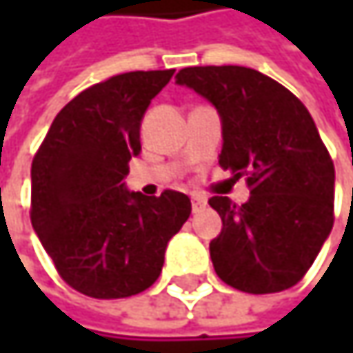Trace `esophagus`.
<instances>
[{
  "mask_svg": "<svg viewBox=\"0 0 353 353\" xmlns=\"http://www.w3.org/2000/svg\"><path fill=\"white\" fill-rule=\"evenodd\" d=\"M204 206H206V198H202V196H192V210H194V212L202 210Z\"/></svg>",
  "mask_w": 353,
  "mask_h": 353,
  "instance_id": "1",
  "label": "esophagus"
}]
</instances>
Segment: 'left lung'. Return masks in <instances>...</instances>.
<instances>
[{"label":"left lung","mask_w":353,"mask_h":353,"mask_svg":"<svg viewBox=\"0 0 353 353\" xmlns=\"http://www.w3.org/2000/svg\"><path fill=\"white\" fill-rule=\"evenodd\" d=\"M179 85L223 120L219 165L245 177V204L212 196L223 231L210 241L216 276L249 294L299 284L333 227L335 170L305 104L272 77L239 65L185 67Z\"/></svg>","instance_id":"8db88e82"}]
</instances>
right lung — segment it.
Masks as SVG:
<instances>
[{
    "label": "right lung",
    "mask_w": 353,
    "mask_h": 353,
    "mask_svg": "<svg viewBox=\"0 0 353 353\" xmlns=\"http://www.w3.org/2000/svg\"><path fill=\"white\" fill-rule=\"evenodd\" d=\"M174 69L130 71L75 96L32 159L30 221L59 276L92 299H126L159 278L170 239L192 212L176 190L124 188L141 120Z\"/></svg>",
    "instance_id": "1"
}]
</instances>
